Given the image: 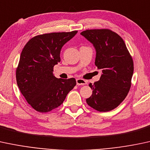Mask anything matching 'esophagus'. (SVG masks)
<instances>
[{"label":"esophagus","mask_w":150,"mask_h":150,"mask_svg":"<svg viewBox=\"0 0 150 150\" xmlns=\"http://www.w3.org/2000/svg\"><path fill=\"white\" fill-rule=\"evenodd\" d=\"M87 83V81L86 80L82 79H76V84L78 86L79 85H85Z\"/></svg>","instance_id":"esophagus-1"}]
</instances>
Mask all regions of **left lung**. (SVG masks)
Returning <instances> with one entry per match:
<instances>
[{
    "mask_svg": "<svg viewBox=\"0 0 150 150\" xmlns=\"http://www.w3.org/2000/svg\"><path fill=\"white\" fill-rule=\"evenodd\" d=\"M81 35L93 45L95 65L102 70L100 80L88 84L93 93L86 100L98 111H110L123 101L130 89L133 60L122 38L112 30H86Z\"/></svg>",
    "mask_w": 150,
    "mask_h": 150,
    "instance_id": "8db88e82",
    "label": "left lung"
}]
</instances>
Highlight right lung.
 Instances as JSON below:
<instances>
[{"label": "right lung", "instance_id": "right-lung-1", "mask_svg": "<svg viewBox=\"0 0 150 150\" xmlns=\"http://www.w3.org/2000/svg\"><path fill=\"white\" fill-rule=\"evenodd\" d=\"M77 33L76 30L37 35L23 49L16 69L17 84L37 111L47 112L61 105L76 84L74 78H56L53 69L61 61L62 47Z\"/></svg>", "mask_w": 150, "mask_h": 150}]
</instances>
